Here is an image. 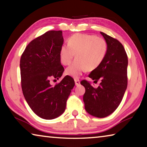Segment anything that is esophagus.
<instances>
[{"mask_svg":"<svg viewBox=\"0 0 147 147\" xmlns=\"http://www.w3.org/2000/svg\"><path fill=\"white\" fill-rule=\"evenodd\" d=\"M74 82H75L76 86H79L80 84V81L79 79H74Z\"/></svg>","mask_w":147,"mask_h":147,"instance_id":"1","label":"esophagus"}]
</instances>
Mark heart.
I'll return each instance as SVG.
<instances>
[{"label":"heart","mask_w":147,"mask_h":147,"mask_svg":"<svg viewBox=\"0 0 147 147\" xmlns=\"http://www.w3.org/2000/svg\"><path fill=\"white\" fill-rule=\"evenodd\" d=\"M107 53L108 43L104 38L94 35L76 34L68 39V45L61 47L59 56L61 64L68 65L76 54V59L66 69L65 73L78 78L86 71L91 72L97 69Z\"/></svg>","instance_id":"obj_1"}]
</instances>
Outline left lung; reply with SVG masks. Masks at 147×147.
<instances>
[{"label":"left lung","mask_w":147,"mask_h":147,"mask_svg":"<svg viewBox=\"0 0 147 147\" xmlns=\"http://www.w3.org/2000/svg\"><path fill=\"white\" fill-rule=\"evenodd\" d=\"M100 34L108 43V53L100 65L89 74L94 82L100 80V83L97 88L86 80L80 84L86 89L83 100L87 112L103 118L112 113L123 98L128 84V56L117 39Z\"/></svg>","instance_id":"obj_1"}]
</instances>
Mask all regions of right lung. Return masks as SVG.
<instances>
[{
	"label": "right lung",
	"instance_id": "1",
	"mask_svg": "<svg viewBox=\"0 0 147 147\" xmlns=\"http://www.w3.org/2000/svg\"><path fill=\"white\" fill-rule=\"evenodd\" d=\"M63 44L62 31H48L26 46L20 59L24 98L37 115L47 120L64 112L75 84L74 79L68 75L54 86L50 82L59 79L64 71L59 56Z\"/></svg>",
	"mask_w": 147,
	"mask_h": 147
}]
</instances>
